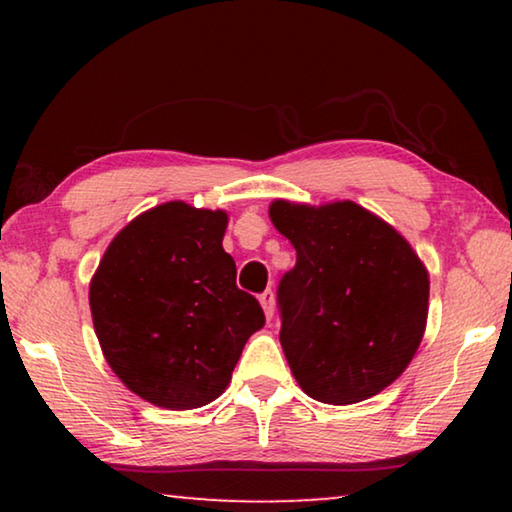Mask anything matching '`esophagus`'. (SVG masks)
<instances>
[{"label": "esophagus", "instance_id": "1", "mask_svg": "<svg viewBox=\"0 0 512 512\" xmlns=\"http://www.w3.org/2000/svg\"><path fill=\"white\" fill-rule=\"evenodd\" d=\"M259 302H262V309H264L266 318L271 320V318H273V311H275V296H273V291H264L262 296H259Z\"/></svg>", "mask_w": 512, "mask_h": 512}]
</instances>
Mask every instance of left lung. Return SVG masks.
Listing matches in <instances>:
<instances>
[{
  "label": "left lung",
  "mask_w": 512,
  "mask_h": 512,
  "mask_svg": "<svg viewBox=\"0 0 512 512\" xmlns=\"http://www.w3.org/2000/svg\"><path fill=\"white\" fill-rule=\"evenodd\" d=\"M296 248L277 289L280 343L298 386L325 404H357L409 366L427 327L429 273L391 223L352 201L268 207Z\"/></svg>",
  "instance_id": "left-lung-1"
}]
</instances>
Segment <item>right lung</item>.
Segmentation results:
<instances>
[{
	"instance_id": "right-lung-1",
	"label": "right lung",
	"mask_w": 512,
	"mask_h": 512,
	"mask_svg": "<svg viewBox=\"0 0 512 512\" xmlns=\"http://www.w3.org/2000/svg\"><path fill=\"white\" fill-rule=\"evenodd\" d=\"M228 212L169 201L119 230L90 282L94 332L128 391L169 411L214 402L264 311L237 289Z\"/></svg>"
}]
</instances>
